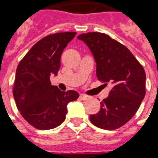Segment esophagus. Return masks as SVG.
<instances>
[{"mask_svg":"<svg viewBox=\"0 0 158 158\" xmlns=\"http://www.w3.org/2000/svg\"><path fill=\"white\" fill-rule=\"evenodd\" d=\"M80 99H81V100H88L89 99V98H90V97L89 96H88V95H85V94H80Z\"/></svg>","mask_w":158,"mask_h":158,"instance_id":"obj_1","label":"esophagus"}]
</instances>
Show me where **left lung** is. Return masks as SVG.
<instances>
[{
  "label": "left lung",
  "mask_w": 158,
  "mask_h": 158,
  "mask_svg": "<svg viewBox=\"0 0 158 158\" xmlns=\"http://www.w3.org/2000/svg\"><path fill=\"white\" fill-rule=\"evenodd\" d=\"M77 38L94 56L97 79L113 86L110 95L100 102V111L89 120L101 129H117L134 116L144 99V69L127 47L105 33H83Z\"/></svg>",
  "instance_id": "left-lung-1"
}]
</instances>
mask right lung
<instances>
[{"label":"right lung","instance_id":"right-lung-1","mask_svg":"<svg viewBox=\"0 0 158 158\" xmlns=\"http://www.w3.org/2000/svg\"><path fill=\"white\" fill-rule=\"evenodd\" d=\"M75 35L74 31H67L43 37L17 66L14 99L23 117L37 129L49 130L61 125L68 104L79 98L78 92L61 91L50 83V76L58 74L62 52Z\"/></svg>","mask_w":158,"mask_h":158}]
</instances>
